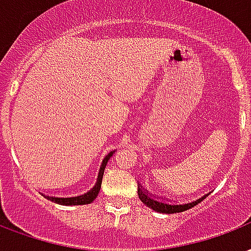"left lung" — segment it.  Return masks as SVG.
I'll list each match as a JSON object with an SVG mask.
<instances>
[{
  "mask_svg": "<svg viewBox=\"0 0 251 251\" xmlns=\"http://www.w3.org/2000/svg\"><path fill=\"white\" fill-rule=\"evenodd\" d=\"M210 194V193H209ZM209 194H205L201 198H198L196 201L192 202H173L170 200H166V198H163V197H158V196H153V194H150L146 189L142 187V185L138 183V197H140V200L144 202L145 205H148L149 207H151L153 210L155 211H161V213H168V214H173V213H181V211H185L187 209H192L193 206L198 205L200 202L203 201L206 197L209 196Z\"/></svg>",
  "mask_w": 251,
  "mask_h": 251,
  "instance_id": "1",
  "label": "left lung"
}]
</instances>
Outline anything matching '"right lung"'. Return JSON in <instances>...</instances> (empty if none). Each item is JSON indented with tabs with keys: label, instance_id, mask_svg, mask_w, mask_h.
<instances>
[{
	"label": "right lung",
	"instance_id": "add662e5",
	"mask_svg": "<svg viewBox=\"0 0 251 251\" xmlns=\"http://www.w3.org/2000/svg\"><path fill=\"white\" fill-rule=\"evenodd\" d=\"M113 155V151L107 154L106 157L103 158L101 165V169H100V173H98V178L96 185L89 190V192L83 193L81 196L77 197H50L45 196L48 200L50 201L55 202V203H59V205H86V203H90L96 200V197L98 196V192L101 189V183H102V177H103V172H105V168H106L107 161L110 159V157Z\"/></svg>",
	"mask_w": 251,
	"mask_h": 251
}]
</instances>
